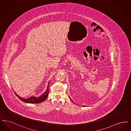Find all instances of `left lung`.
I'll return each instance as SVG.
<instances>
[{"label":"left lung","mask_w":131,"mask_h":131,"mask_svg":"<svg viewBox=\"0 0 131 131\" xmlns=\"http://www.w3.org/2000/svg\"><path fill=\"white\" fill-rule=\"evenodd\" d=\"M71 101H72V102H73V100H72V99H71Z\"/></svg>","instance_id":"left-lung-1"}]
</instances>
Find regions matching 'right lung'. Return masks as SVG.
Returning a JSON list of instances; mask_svg holds the SVG:
<instances>
[{
  "mask_svg": "<svg viewBox=\"0 0 131 131\" xmlns=\"http://www.w3.org/2000/svg\"><path fill=\"white\" fill-rule=\"evenodd\" d=\"M49 82L48 83V88H47L46 91L45 92V93L43 94L42 95H41L39 97H35L31 96L28 99H25V98H23L19 97V95H18L15 92V91H14V92L19 99L24 102L28 103H32V104H38V103L44 102V101L47 98V97L49 95Z\"/></svg>",
  "mask_w": 131,
  "mask_h": 131,
  "instance_id": "1",
  "label": "right lung"
}]
</instances>
